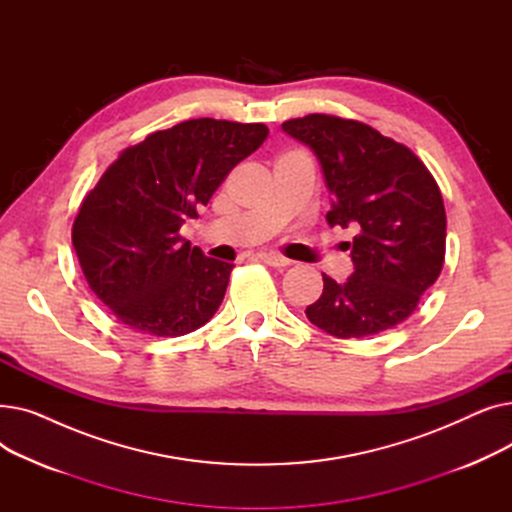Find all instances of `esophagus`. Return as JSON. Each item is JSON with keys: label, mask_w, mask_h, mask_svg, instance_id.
Masks as SVG:
<instances>
[{"label": "esophagus", "mask_w": 512, "mask_h": 512, "mask_svg": "<svg viewBox=\"0 0 512 512\" xmlns=\"http://www.w3.org/2000/svg\"><path fill=\"white\" fill-rule=\"evenodd\" d=\"M257 257H259L263 263L272 265V267H286V265H290V261H288L286 257L276 255V253H259Z\"/></svg>", "instance_id": "obj_1"}]
</instances>
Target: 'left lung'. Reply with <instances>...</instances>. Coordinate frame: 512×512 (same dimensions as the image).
Wrapping results in <instances>:
<instances>
[{
  "label": "left lung",
  "mask_w": 512,
  "mask_h": 512,
  "mask_svg": "<svg viewBox=\"0 0 512 512\" xmlns=\"http://www.w3.org/2000/svg\"><path fill=\"white\" fill-rule=\"evenodd\" d=\"M319 159L332 195L330 226H355L346 242L355 274L324 276V292L305 309L336 338H365L402 324L444 265L446 211L423 161L375 128L328 114L282 124Z\"/></svg>",
  "instance_id": "1"
}]
</instances>
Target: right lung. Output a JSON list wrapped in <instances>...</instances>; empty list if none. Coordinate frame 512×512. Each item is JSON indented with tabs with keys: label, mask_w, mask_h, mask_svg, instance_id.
Here are the masks:
<instances>
[{
	"label": "right lung",
	"mask_w": 512,
	"mask_h": 512,
	"mask_svg": "<svg viewBox=\"0 0 512 512\" xmlns=\"http://www.w3.org/2000/svg\"><path fill=\"white\" fill-rule=\"evenodd\" d=\"M267 134L265 124L186 120L151 132L103 172L80 203L72 245L120 324L184 336L218 311L234 265L205 257L178 232Z\"/></svg>",
	"instance_id": "right-lung-1"
}]
</instances>
